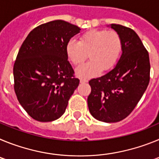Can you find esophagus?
Returning <instances> with one entry per match:
<instances>
[{
	"mask_svg": "<svg viewBox=\"0 0 159 159\" xmlns=\"http://www.w3.org/2000/svg\"><path fill=\"white\" fill-rule=\"evenodd\" d=\"M80 83L81 84H85V83H88V80H86V79H80Z\"/></svg>",
	"mask_w": 159,
	"mask_h": 159,
	"instance_id": "esophagus-1",
	"label": "esophagus"
}]
</instances>
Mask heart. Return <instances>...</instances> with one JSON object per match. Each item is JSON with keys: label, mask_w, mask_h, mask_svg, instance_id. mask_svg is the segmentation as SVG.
Returning <instances> with one entry per match:
<instances>
[{"label": "heart", "mask_w": 159, "mask_h": 159, "mask_svg": "<svg viewBox=\"0 0 159 159\" xmlns=\"http://www.w3.org/2000/svg\"><path fill=\"white\" fill-rule=\"evenodd\" d=\"M123 44L117 32L92 29L81 35L79 42L71 40L66 45V54L74 65H79L88 57L91 60L77 67L76 75L90 78L102 70L108 71L116 65L122 52Z\"/></svg>", "instance_id": "heart-1"}]
</instances>
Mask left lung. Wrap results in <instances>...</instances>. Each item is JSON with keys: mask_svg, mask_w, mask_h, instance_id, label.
I'll return each mask as SVG.
<instances>
[{"mask_svg": "<svg viewBox=\"0 0 159 159\" xmlns=\"http://www.w3.org/2000/svg\"><path fill=\"white\" fill-rule=\"evenodd\" d=\"M122 40L121 57L106 75L89 81L90 113L105 123L121 121L130 115L142 98L150 81L148 52L133 29L111 24Z\"/></svg>", "mask_w": 159, "mask_h": 159, "instance_id": "1", "label": "left lung"}]
</instances>
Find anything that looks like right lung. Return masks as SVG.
Segmentation results:
<instances>
[{
  "label": "right lung",
  "mask_w": 159,
  "mask_h": 159,
  "mask_svg": "<svg viewBox=\"0 0 159 159\" xmlns=\"http://www.w3.org/2000/svg\"><path fill=\"white\" fill-rule=\"evenodd\" d=\"M80 30L57 20L35 28L22 43L13 66L14 90L20 105L35 120L51 122L61 117L79 86L66 45Z\"/></svg>",
  "instance_id": "1"
}]
</instances>
